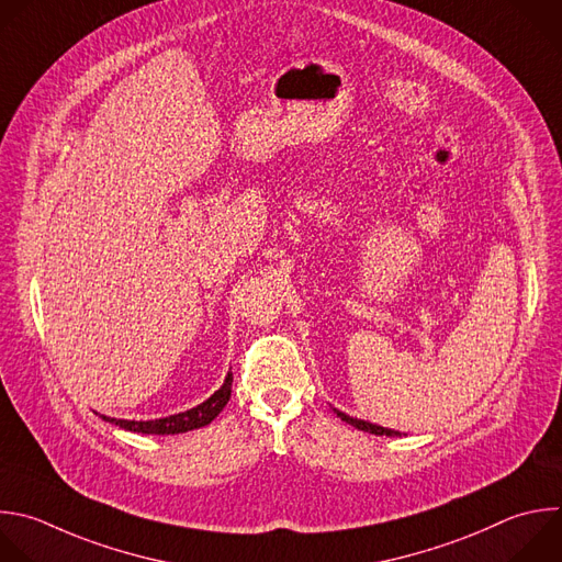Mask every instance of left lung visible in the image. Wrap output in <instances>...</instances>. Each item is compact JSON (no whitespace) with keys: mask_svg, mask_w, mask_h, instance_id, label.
I'll list each match as a JSON object with an SVG mask.
<instances>
[{"mask_svg":"<svg viewBox=\"0 0 562 562\" xmlns=\"http://www.w3.org/2000/svg\"><path fill=\"white\" fill-rule=\"evenodd\" d=\"M337 413V417L341 419V422H346V424H350L352 428H357V430H363V432H370V435H380V437H400V432L397 430H391V428H382V426H378V424H368V422H361V419H352V417H348L346 413H339V411H335Z\"/></svg>","mask_w":562,"mask_h":562,"instance_id":"8db88e82","label":"left lung"}]
</instances>
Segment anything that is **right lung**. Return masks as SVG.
<instances>
[{
	"instance_id": "obj_1",
	"label": "right lung",
	"mask_w": 562,
	"mask_h": 562,
	"mask_svg": "<svg viewBox=\"0 0 562 562\" xmlns=\"http://www.w3.org/2000/svg\"><path fill=\"white\" fill-rule=\"evenodd\" d=\"M232 372H227L225 378V384L207 400L203 402L201 406L192 408V411H184V413H178V415H169V417H162V419H151V422H127V419H112V417H105L101 415L103 422H110L123 430H130V432H143V435H180V432H190V430H196V428H203L207 424H212L221 411L227 406L229 397H232Z\"/></svg>"
}]
</instances>
